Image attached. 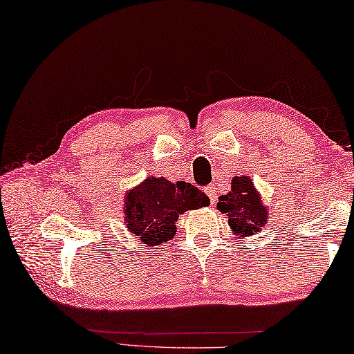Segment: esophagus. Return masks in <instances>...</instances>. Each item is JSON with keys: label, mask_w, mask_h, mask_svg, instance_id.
<instances>
[{"label": "esophagus", "mask_w": 354, "mask_h": 354, "mask_svg": "<svg viewBox=\"0 0 354 354\" xmlns=\"http://www.w3.org/2000/svg\"><path fill=\"white\" fill-rule=\"evenodd\" d=\"M205 194L208 196V199H210V204L213 205L216 202V187L215 185H208V187H205Z\"/></svg>", "instance_id": "1"}]
</instances>
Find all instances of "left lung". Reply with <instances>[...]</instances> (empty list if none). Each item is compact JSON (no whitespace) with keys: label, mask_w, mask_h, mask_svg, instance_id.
Here are the masks:
<instances>
[{"label":"left lung","mask_w":354,"mask_h":354,"mask_svg":"<svg viewBox=\"0 0 354 354\" xmlns=\"http://www.w3.org/2000/svg\"><path fill=\"white\" fill-rule=\"evenodd\" d=\"M216 208L229 216V225L236 239L260 232L268 221L266 207L260 202L259 193L249 177L232 178V189L219 198Z\"/></svg>","instance_id":"left-lung-1"}]
</instances>
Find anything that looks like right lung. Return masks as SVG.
<instances>
[{
	"instance_id": "add662e5",
	"label": "right lung",
	"mask_w": 354,
	"mask_h": 354,
	"mask_svg": "<svg viewBox=\"0 0 354 354\" xmlns=\"http://www.w3.org/2000/svg\"><path fill=\"white\" fill-rule=\"evenodd\" d=\"M208 204L210 199L194 185L149 177L125 196L127 229L144 245H163L176 235L178 215Z\"/></svg>"
}]
</instances>
